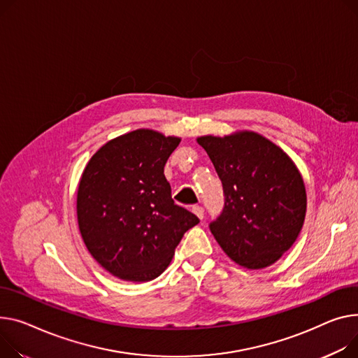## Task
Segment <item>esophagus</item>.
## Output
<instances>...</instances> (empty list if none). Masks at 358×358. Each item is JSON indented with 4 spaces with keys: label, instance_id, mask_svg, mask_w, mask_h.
Returning a JSON list of instances; mask_svg holds the SVG:
<instances>
[{
    "label": "esophagus",
    "instance_id": "34e87169",
    "mask_svg": "<svg viewBox=\"0 0 358 358\" xmlns=\"http://www.w3.org/2000/svg\"><path fill=\"white\" fill-rule=\"evenodd\" d=\"M193 213L196 214V216H197L200 220L204 217V208H203L201 206H194V207H193Z\"/></svg>",
    "mask_w": 358,
    "mask_h": 358
}]
</instances>
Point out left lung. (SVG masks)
Instances as JSON below:
<instances>
[{
  "label": "left lung",
  "instance_id": "8db88e82",
  "mask_svg": "<svg viewBox=\"0 0 358 358\" xmlns=\"http://www.w3.org/2000/svg\"><path fill=\"white\" fill-rule=\"evenodd\" d=\"M224 189V208L210 230L223 252L246 269L273 265L303 226L306 192L292 158L264 135L236 131L197 138Z\"/></svg>",
  "mask_w": 358,
  "mask_h": 358
}]
</instances>
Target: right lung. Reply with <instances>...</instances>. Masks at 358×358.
<instances>
[{"label": "right lung", "mask_w": 358, "mask_h": 358, "mask_svg": "<svg viewBox=\"0 0 358 358\" xmlns=\"http://www.w3.org/2000/svg\"><path fill=\"white\" fill-rule=\"evenodd\" d=\"M180 141L135 129L108 141L82 173L76 199L82 239L93 259L119 279L158 278L184 233L200 222L174 203L164 176Z\"/></svg>", "instance_id": "1"}]
</instances>
